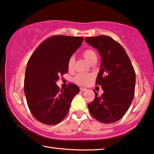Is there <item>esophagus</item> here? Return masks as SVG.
<instances>
[{
	"instance_id": "1",
	"label": "esophagus",
	"mask_w": 154,
	"mask_h": 154,
	"mask_svg": "<svg viewBox=\"0 0 154 154\" xmlns=\"http://www.w3.org/2000/svg\"><path fill=\"white\" fill-rule=\"evenodd\" d=\"M87 89L86 88H83V87H81L80 88V91L82 92H84V91H86Z\"/></svg>"
}]
</instances>
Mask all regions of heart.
Segmentation results:
<instances>
[{
    "mask_svg": "<svg viewBox=\"0 0 154 154\" xmlns=\"http://www.w3.org/2000/svg\"><path fill=\"white\" fill-rule=\"evenodd\" d=\"M82 55L86 58V60L88 61L89 62L94 59V57H97V54L94 50L91 48H87V49L83 51ZM75 64V57L73 55L70 56L69 59L68 60L67 66L68 70H72ZM92 75L88 73H79L77 74L76 76L73 78V81L76 84L79 85H85L88 82L90 79H92Z\"/></svg>",
    "mask_w": 154,
    "mask_h": 154,
    "instance_id": "obj_1",
    "label": "heart"
}]
</instances>
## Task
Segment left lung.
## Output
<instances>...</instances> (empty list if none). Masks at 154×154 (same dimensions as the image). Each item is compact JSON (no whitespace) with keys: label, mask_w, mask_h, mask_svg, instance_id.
Instances as JSON below:
<instances>
[{"label":"left lung","mask_w":154,"mask_h":154,"mask_svg":"<svg viewBox=\"0 0 154 154\" xmlns=\"http://www.w3.org/2000/svg\"><path fill=\"white\" fill-rule=\"evenodd\" d=\"M86 42L101 55V69L96 84L104 92L88 104L91 115L103 123L120 120L128 111L135 92V70L120 44L107 35L86 37Z\"/></svg>","instance_id":"1"}]
</instances>
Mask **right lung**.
I'll return each instance as SVG.
<instances>
[{"instance_id":"obj_1","label":"right lung","mask_w":154,"mask_h":154,"mask_svg":"<svg viewBox=\"0 0 154 154\" xmlns=\"http://www.w3.org/2000/svg\"><path fill=\"white\" fill-rule=\"evenodd\" d=\"M84 38L66 35L51 36L39 45L26 65L24 90L33 116L46 125L59 123L66 116L70 103L79 88L69 84L60 90L56 82L68 72L70 56Z\"/></svg>"}]
</instances>
